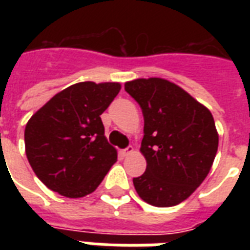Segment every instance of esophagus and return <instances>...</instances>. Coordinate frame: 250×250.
I'll return each mask as SVG.
<instances>
[{"mask_svg": "<svg viewBox=\"0 0 250 250\" xmlns=\"http://www.w3.org/2000/svg\"><path fill=\"white\" fill-rule=\"evenodd\" d=\"M132 151H134V147L128 146L127 148H125V150H122V151H120V154H122V157H127V155H128V154H131Z\"/></svg>", "mask_w": 250, "mask_h": 250, "instance_id": "esophagus-1", "label": "esophagus"}]
</instances>
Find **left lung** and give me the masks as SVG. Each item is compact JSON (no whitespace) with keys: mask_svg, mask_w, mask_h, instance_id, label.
<instances>
[{"mask_svg":"<svg viewBox=\"0 0 250 250\" xmlns=\"http://www.w3.org/2000/svg\"><path fill=\"white\" fill-rule=\"evenodd\" d=\"M141 105L146 171L132 179L145 202L167 208L181 204L204 182L213 165L218 134L213 115L186 91L165 79L125 84Z\"/></svg>","mask_w":250,"mask_h":250,"instance_id":"8db88e82","label":"left lung"}]
</instances>
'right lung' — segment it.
Here are the masks:
<instances>
[{
	"instance_id": "add662e5",
	"label": "right lung",
	"mask_w": 250,
	"mask_h": 250,
	"mask_svg": "<svg viewBox=\"0 0 250 250\" xmlns=\"http://www.w3.org/2000/svg\"><path fill=\"white\" fill-rule=\"evenodd\" d=\"M119 91V83H77L30 118L25 127V151L46 188L68 198L96 190L118 159L104 136L100 115Z\"/></svg>"
}]
</instances>
